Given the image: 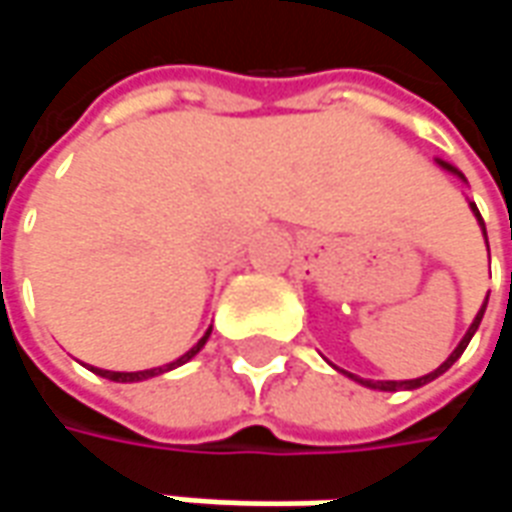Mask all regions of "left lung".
Masks as SVG:
<instances>
[{"label": "left lung", "mask_w": 512, "mask_h": 512, "mask_svg": "<svg viewBox=\"0 0 512 512\" xmlns=\"http://www.w3.org/2000/svg\"><path fill=\"white\" fill-rule=\"evenodd\" d=\"M436 165H439V168H442V170H447V173H453V176H459L462 182H467V179H464L462 170L453 168L450 162H444V159H436ZM470 210H473L476 222H479V227H482L484 242H487V230H484V222H482V213H479V207L470 202ZM487 250H490V247H487ZM484 310H487V299H484V305L479 307V313H476L473 325L467 327V333H464V336H462V342L456 344V350H453V353H450V356H447V359H444V362L439 364V367H436L433 373H427V376H419V379H404V382H376V379H359V376H353V373H347V370H339V367H336V370H339V373H344L347 379L359 382V384H362V387H370V390H384V393H396V390H416V387H422V384L433 382V379H439L442 373H447V370H450L453 364L459 362V356H462V353H464V347L470 344V339H473V333H476V330H479V325H482Z\"/></svg>", "instance_id": "obj_1"}]
</instances>
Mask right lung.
Wrapping results in <instances>:
<instances>
[{
	"label": "right lung",
	"instance_id": "1",
	"mask_svg": "<svg viewBox=\"0 0 512 512\" xmlns=\"http://www.w3.org/2000/svg\"><path fill=\"white\" fill-rule=\"evenodd\" d=\"M210 330L213 327H207L205 330V336L199 339V342L193 344L190 350H187L185 356H179L176 362H170L165 364V367H150V370H136V373H119V370H102V367H90L96 376H102V379H110V382H145V379H153V376H162V373H168V370H176V367H182L185 362H190L202 347L207 344V339H210Z\"/></svg>",
	"mask_w": 512,
	"mask_h": 512
}]
</instances>
